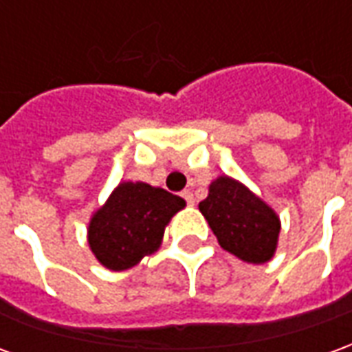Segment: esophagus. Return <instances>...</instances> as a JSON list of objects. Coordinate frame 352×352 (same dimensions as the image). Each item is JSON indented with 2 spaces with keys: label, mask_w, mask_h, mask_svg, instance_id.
I'll return each instance as SVG.
<instances>
[{
  "label": "esophagus",
  "mask_w": 352,
  "mask_h": 352,
  "mask_svg": "<svg viewBox=\"0 0 352 352\" xmlns=\"http://www.w3.org/2000/svg\"><path fill=\"white\" fill-rule=\"evenodd\" d=\"M181 196H183L184 201H186L188 206H194V204H196V199H194V194H192L190 190H184L183 194H181Z\"/></svg>",
  "instance_id": "1"
}]
</instances>
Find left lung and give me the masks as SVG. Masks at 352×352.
Wrapping results in <instances>:
<instances>
[{
    "mask_svg": "<svg viewBox=\"0 0 352 352\" xmlns=\"http://www.w3.org/2000/svg\"><path fill=\"white\" fill-rule=\"evenodd\" d=\"M199 211L224 251L251 264H264L273 256L279 219L241 183L219 177L209 186V196L199 201Z\"/></svg>",
    "mask_w": 352,
    "mask_h": 352,
    "instance_id": "1",
    "label": "left lung"
}]
</instances>
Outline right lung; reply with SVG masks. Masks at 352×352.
I'll return each instance as SVG.
<instances>
[{
    "label": "right lung",
    "instance_id": "obj_1",
    "mask_svg": "<svg viewBox=\"0 0 352 352\" xmlns=\"http://www.w3.org/2000/svg\"><path fill=\"white\" fill-rule=\"evenodd\" d=\"M184 199L145 183H122L94 214L88 243L101 264L122 272L158 249L169 219Z\"/></svg>",
    "mask_w": 352,
    "mask_h": 352
}]
</instances>
